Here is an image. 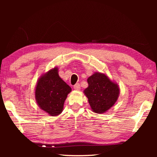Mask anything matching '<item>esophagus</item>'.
Returning <instances> with one entry per match:
<instances>
[{"mask_svg": "<svg viewBox=\"0 0 157 157\" xmlns=\"http://www.w3.org/2000/svg\"><path fill=\"white\" fill-rule=\"evenodd\" d=\"M73 88L76 90H79L80 89V85H79V84H76L73 86Z\"/></svg>", "mask_w": 157, "mask_h": 157, "instance_id": "1", "label": "esophagus"}]
</instances>
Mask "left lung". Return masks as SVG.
<instances>
[{"label": "left lung", "instance_id": "8db88e82", "mask_svg": "<svg viewBox=\"0 0 157 157\" xmlns=\"http://www.w3.org/2000/svg\"><path fill=\"white\" fill-rule=\"evenodd\" d=\"M88 87L84 90L93 112L101 114L115 105L119 95V86L105 73L96 72L87 79Z\"/></svg>", "mask_w": 157, "mask_h": 157}]
</instances>
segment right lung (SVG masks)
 Returning <instances> with one entry per match:
<instances>
[{"label": "right lung", "instance_id": "right-lung-1", "mask_svg": "<svg viewBox=\"0 0 157 157\" xmlns=\"http://www.w3.org/2000/svg\"><path fill=\"white\" fill-rule=\"evenodd\" d=\"M58 67L50 69L40 76L35 90L39 107L51 116H57L63 109L65 101L71 88L60 78Z\"/></svg>", "mask_w": 157, "mask_h": 157}]
</instances>
